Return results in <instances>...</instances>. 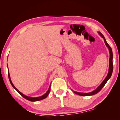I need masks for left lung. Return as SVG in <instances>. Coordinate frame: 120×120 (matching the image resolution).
<instances>
[{
  "instance_id": "1",
  "label": "left lung",
  "mask_w": 120,
  "mask_h": 120,
  "mask_svg": "<svg viewBox=\"0 0 120 120\" xmlns=\"http://www.w3.org/2000/svg\"><path fill=\"white\" fill-rule=\"evenodd\" d=\"M98 34H99L101 38H103L104 39V42L107 48H109V72L108 74H107V76H106V78H105V79L103 80V82L101 83V84L99 85V86L97 87V88L94 90V91H93L92 92L90 93H79V92H74L76 94H77L78 95H80V96H90V95H93L97 94L98 93L99 91H100L101 89L103 88V87L105 86V85L106 83L107 82V81L109 79V78H111V77L112 76V72H113V53H112V49L110 47V46L109 45V44L107 43L106 40L104 38V35L101 34V32H98Z\"/></svg>"
}]
</instances>
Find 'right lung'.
Returning a JSON list of instances; mask_svg holds the SVG:
<instances>
[{
  "mask_svg": "<svg viewBox=\"0 0 120 120\" xmlns=\"http://www.w3.org/2000/svg\"><path fill=\"white\" fill-rule=\"evenodd\" d=\"M8 66V65H7ZM8 78H9V80L10 81V82H11V85H12V86L13 87V88L14 89H15L16 91L19 93V94L21 95L22 96H23L24 98H25L26 99H27V100H28L30 101H41L42 100V99H43L44 98H45L46 97L48 96L49 94L50 93V87H51V84L50 85V87L49 88L48 90L47 91V92H46L45 94H44L43 95H42L41 96H40V97H29V96H26V95H24L23 94H22L21 92H20L18 90V89L16 88V87L14 86V85H13V83L11 82V77H10V75H9V71H8Z\"/></svg>",
  "mask_w": 120,
  "mask_h": 120,
  "instance_id": "1",
  "label": "right lung"
}]
</instances>
